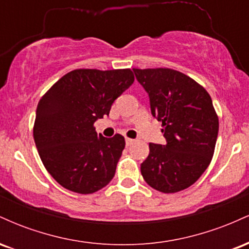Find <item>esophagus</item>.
<instances>
[{"label":"esophagus","instance_id":"esophagus-1","mask_svg":"<svg viewBox=\"0 0 249 249\" xmlns=\"http://www.w3.org/2000/svg\"><path fill=\"white\" fill-rule=\"evenodd\" d=\"M125 142H126V145L127 146H130V145H132L133 142H134V139H131V138H125Z\"/></svg>","mask_w":249,"mask_h":249}]
</instances>
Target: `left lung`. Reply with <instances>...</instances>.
Returning <instances> with one entry per match:
<instances>
[{
    "label": "left lung",
    "mask_w": 249,
    "mask_h": 249,
    "mask_svg": "<svg viewBox=\"0 0 249 249\" xmlns=\"http://www.w3.org/2000/svg\"><path fill=\"white\" fill-rule=\"evenodd\" d=\"M161 122L166 145L150 142L142 176L154 190L176 193L198 180L213 158L219 118L206 89L168 68L133 69Z\"/></svg>",
    "instance_id": "1"
}]
</instances>
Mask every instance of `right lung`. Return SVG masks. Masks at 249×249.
Here are the masks:
<instances>
[{
	"label": "right lung",
	"mask_w": 249,
	"mask_h": 249,
	"mask_svg": "<svg viewBox=\"0 0 249 249\" xmlns=\"http://www.w3.org/2000/svg\"><path fill=\"white\" fill-rule=\"evenodd\" d=\"M131 69H76L39 99L34 141L50 176L67 190L91 194L111 181L125 147L122 134L105 138L95 122L132 85Z\"/></svg>",
	"instance_id": "1"
}]
</instances>
